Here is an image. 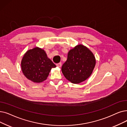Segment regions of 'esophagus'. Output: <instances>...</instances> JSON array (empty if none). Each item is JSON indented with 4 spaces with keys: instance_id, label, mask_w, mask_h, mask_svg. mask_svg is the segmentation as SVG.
<instances>
[{
    "instance_id": "34e87169",
    "label": "esophagus",
    "mask_w": 127,
    "mask_h": 127,
    "mask_svg": "<svg viewBox=\"0 0 127 127\" xmlns=\"http://www.w3.org/2000/svg\"><path fill=\"white\" fill-rule=\"evenodd\" d=\"M57 66L58 67H61L62 66V63H58L57 64Z\"/></svg>"
}]
</instances>
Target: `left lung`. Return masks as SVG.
Returning <instances> with one entry per match:
<instances>
[{
    "label": "left lung",
    "mask_w": 127,
    "mask_h": 127,
    "mask_svg": "<svg viewBox=\"0 0 127 127\" xmlns=\"http://www.w3.org/2000/svg\"><path fill=\"white\" fill-rule=\"evenodd\" d=\"M95 64L93 53L87 47L80 44L68 51L62 71L66 79L71 83L79 84L91 76Z\"/></svg>",
    "instance_id": "8db88e82"
}]
</instances>
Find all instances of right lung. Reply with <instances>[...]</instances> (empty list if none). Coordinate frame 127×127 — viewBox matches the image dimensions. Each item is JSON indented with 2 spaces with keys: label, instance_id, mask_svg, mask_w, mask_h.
<instances>
[{
  "label": "right lung",
  "instance_id": "add662e5",
  "mask_svg": "<svg viewBox=\"0 0 127 127\" xmlns=\"http://www.w3.org/2000/svg\"><path fill=\"white\" fill-rule=\"evenodd\" d=\"M21 64L24 75L35 83L46 80L51 69L56 67L45 51L37 47L26 52Z\"/></svg>",
  "mask_w": 127,
  "mask_h": 127
}]
</instances>
